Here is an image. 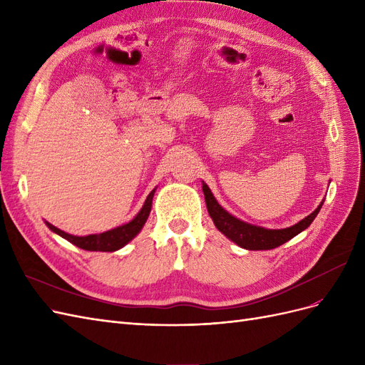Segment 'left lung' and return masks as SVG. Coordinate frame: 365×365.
Wrapping results in <instances>:
<instances>
[{"label": "left lung", "mask_w": 365, "mask_h": 365, "mask_svg": "<svg viewBox=\"0 0 365 365\" xmlns=\"http://www.w3.org/2000/svg\"><path fill=\"white\" fill-rule=\"evenodd\" d=\"M202 192L205 196L208 215L213 219L216 228L220 231V233L225 235L230 240H233L235 244H237L240 248L252 250V251L272 250L283 245L284 242L291 240L292 237H295L298 233H302L303 230H306L312 224V220L315 219L319 208L323 205L322 202L311 215L306 216L304 219L300 220V222H297L289 228L268 230L263 227L247 224L244 220L230 215L225 208L219 205V202L215 200L212 190L208 189V185L205 182H202Z\"/></svg>", "instance_id": "1"}]
</instances>
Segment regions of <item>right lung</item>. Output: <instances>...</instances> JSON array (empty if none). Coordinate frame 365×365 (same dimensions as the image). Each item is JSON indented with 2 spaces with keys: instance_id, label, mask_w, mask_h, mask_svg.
<instances>
[{
  "instance_id": "1",
  "label": "right lung",
  "mask_w": 365,
  "mask_h": 365,
  "mask_svg": "<svg viewBox=\"0 0 365 365\" xmlns=\"http://www.w3.org/2000/svg\"><path fill=\"white\" fill-rule=\"evenodd\" d=\"M153 193H155V189H153L145 201V205L141 207V210L138 212V215L130 220V222L120 225L117 228H113L109 231H105V233L101 235H88V236H73L65 233V231L56 228L54 225L47 224V227L53 231V233L59 235L61 237L67 239L68 242H71L73 245L79 247L82 250L86 251H117L120 248H123L128 242H130L134 239L143 228V225L146 224V220L149 217L150 208H152V200H153Z\"/></svg>"
}]
</instances>
